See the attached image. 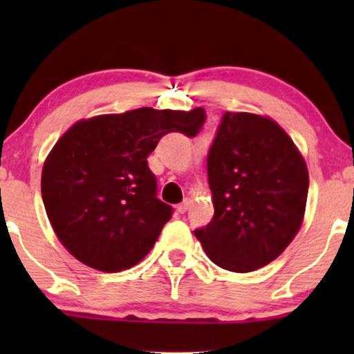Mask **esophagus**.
Listing matches in <instances>:
<instances>
[{"label": "esophagus", "instance_id": "obj_1", "mask_svg": "<svg viewBox=\"0 0 354 354\" xmlns=\"http://www.w3.org/2000/svg\"><path fill=\"white\" fill-rule=\"evenodd\" d=\"M189 205H191V200L189 198H185V200H183V203H180V205H178V213L180 214H185L186 211L189 209Z\"/></svg>", "mask_w": 354, "mask_h": 354}]
</instances>
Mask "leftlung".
I'll return each instance as SVG.
<instances>
[{
	"instance_id": "obj_1",
	"label": "left lung",
	"mask_w": 354,
	"mask_h": 354,
	"mask_svg": "<svg viewBox=\"0 0 354 354\" xmlns=\"http://www.w3.org/2000/svg\"><path fill=\"white\" fill-rule=\"evenodd\" d=\"M206 165L214 216L194 236L223 270L266 266L293 241L306 208L310 176L293 140L270 118L226 111Z\"/></svg>"
}]
</instances>
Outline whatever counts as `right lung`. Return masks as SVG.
I'll use <instances>...</instances> for the list:
<instances>
[{
    "instance_id": "right-lung-1",
    "label": "right lung",
    "mask_w": 354,
    "mask_h": 354,
    "mask_svg": "<svg viewBox=\"0 0 354 354\" xmlns=\"http://www.w3.org/2000/svg\"><path fill=\"white\" fill-rule=\"evenodd\" d=\"M206 115L140 108L73 124L48 154L41 196L56 236L86 266L104 273L138 265L171 219L148 166L168 133H200Z\"/></svg>"
}]
</instances>
